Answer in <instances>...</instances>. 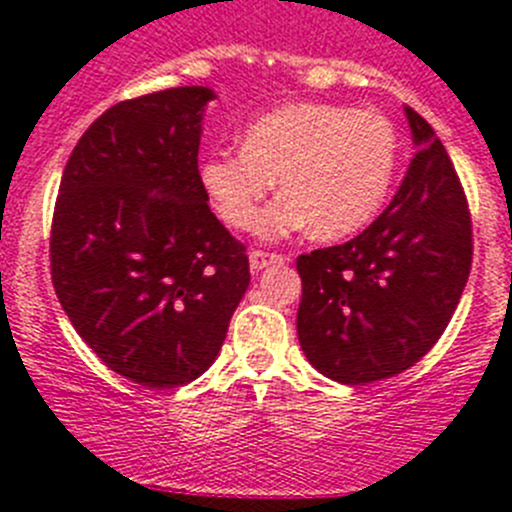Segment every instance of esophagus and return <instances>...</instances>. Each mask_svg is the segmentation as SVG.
I'll return each mask as SVG.
<instances>
[{"instance_id":"34e87169","label":"esophagus","mask_w":512,"mask_h":512,"mask_svg":"<svg viewBox=\"0 0 512 512\" xmlns=\"http://www.w3.org/2000/svg\"><path fill=\"white\" fill-rule=\"evenodd\" d=\"M282 261L284 259L279 256V253H269V251H251V256H248V264H251L253 271H261L271 264H282Z\"/></svg>"}]
</instances>
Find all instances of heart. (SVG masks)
I'll list each match as a JSON object with an SVG mask.
<instances>
[{
	"mask_svg": "<svg viewBox=\"0 0 512 512\" xmlns=\"http://www.w3.org/2000/svg\"><path fill=\"white\" fill-rule=\"evenodd\" d=\"M400 164L395 122L377 110L297 102L266 112L243 133V148L215 151L200 179L225 223L248 230L279 179L282 197L259 220L266 238L310 225L320 241H341L374 220Z\"/></svg>",
	"mask_w": 512,
	"mask_h": 512,
	"instance_id": "heart-1",
	"label": "heart"
}]
</instances>
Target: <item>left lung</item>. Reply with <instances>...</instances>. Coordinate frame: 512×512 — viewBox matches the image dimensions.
Returning <instances> with one entry per match:
<instances>
[{"instance_id": "left-lung-1", "label": "left lung", "mask_w": 512, "mask_h": 512, "mask_svg": "<svg viewBox=\"0 0 512 512\" xmlns=\"http://www.w3.org/2000/svg\"><path fill=\"white\" fill-rule=\"evenodd\" d=\"M418 153L364 233L302 253L300 346L320 374L369 384L418 364L449 325L472 269V217L449 153L405 107Z\"/></svg>"}]
</instances>
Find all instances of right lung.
Here are the masks:
<instances>
[{
    "label": "right lung",
    "instance_id": "obj_1",
    "mask_svg": "<svg viewBox=\"0 0 512 512\" xmlns=\"http://www.w3.org/2000/svg\"><path fill=\"white\" fill-rule=\"evenodd\" d=\"M210 99L176 87L117 102L71 151L53 210L58 302L112 372L148 390L207 372L251 282L197 166Z\"/></svg>",
    "mask_w": 512,
    "mask_h": 512
}]
</instances>
